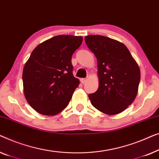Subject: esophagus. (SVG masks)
Listing matches in <instances>:
<instances>
[{
  "label": "esophagus",
  "instance_id": "1",
  "mask_svg": "<svg viewBox=\"0 0 159 159\" xmlns=\"http://www.w3.org/2000/svg\"><path fill=\"white\" fill-rule=\"evenodd\" d=\"M88 79H87V78H86V79H80V82H81L82 84H85V83L87 82Z\"/></svg>",
  "mask_w": 159,
  "mask_h": 159
}]
</instances>
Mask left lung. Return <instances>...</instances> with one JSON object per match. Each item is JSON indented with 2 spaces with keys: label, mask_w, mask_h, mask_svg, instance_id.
Returning a JSON list of instances; mask_svg holds the SVG:
<instances>
[{
  "label": "left lung",
  "mask_w": 159,
  "mask_h": 159,
  "mask_svg": "<svg viewBox=\"0 0 159 159\" xmlns=\"http://www.w3.org/2000/svg\"><path fill=\"white\" fill-rule=\"evenodd\" d=\"M85 42L97 59L99 88L89 95L91 104L108 115L122 112L138 94L139 66L127 47L117 40L89 35Z\"/></svg>",
  "instance_id": "left-lung-1"
}]
</instances>
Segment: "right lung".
Returning <instances> with one entry per match:
<instances>
[{
  "label": "right lung",
  "instance_id": "obj_1",
  "mask_svg": "<svg viewBox=\"0 0 159 159\" xmlns=\"http://www.w3.org/2000/svg\"><path fill=\"white\" fill-rule=\"evenodd\" d=\"M81 36L58 35L36 47L24 65L22 79L29 104L44 115H56L68 106L79 80L73 76L71 57Z\"/></svg>",
  "mask_w": 159,
  "mask_h": 159
}]
</instances>
